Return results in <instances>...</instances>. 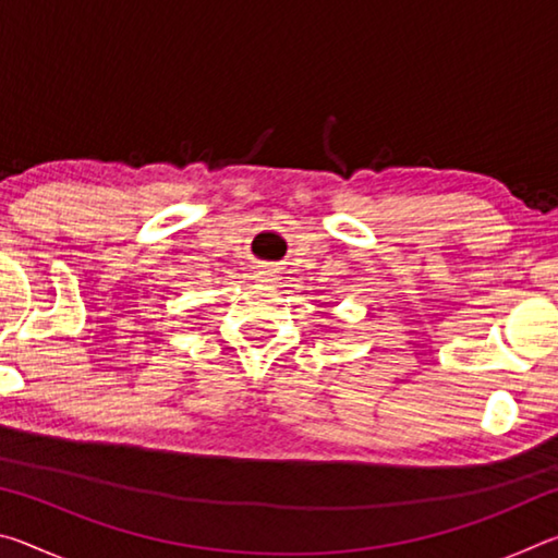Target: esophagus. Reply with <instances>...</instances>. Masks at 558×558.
Returning <instances> with one entry per match:
<instances>
[{
	"label": "esophagus",
	"instance_id": "esophagus-1",
	"mask_svg": "<svg viewBox=\"0 0 558 558\" xmlns=\"http://www.w3.org/2000/svg\"><path fill=\"white\" fill-rule=\"evenodd\" d=\"M258 278H260L263 282H270V280H272V272H270L268 268H263V270L258 272Z\"/></svg>",
	"mask_w": 558,
	"mask_h": 558
}]
</instances>
